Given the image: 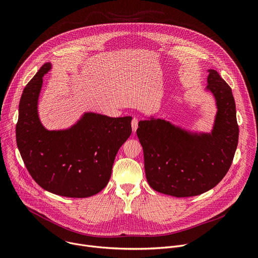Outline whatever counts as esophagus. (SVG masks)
<instances>
[{"mask_svg":"<svg viewBox=\"0 0 258 258\" xmlns=\"http://www.w3.org/2000/svg\"><path fill=\"white\" fill-rule=\"evenodd\" d=\"M138 123H139V119L136 118V117H134L133 120H132V128H133V132H134V133H135V132L137 131V128H138Z\"/></svg>","mask_w":258,"mask_h":258,"instance_id":"1","label":"esophagus"}]
</instances>
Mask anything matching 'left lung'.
I'll use <instances>...</instances> for the list:
<instances>
[{
	"instance_id": "8db88e82",
	"label": "left lung",
	"mask_w": 258,
	"mask_h": 258,
	"mask_svg": "<svg viewBox=\"0 0 258 258\" xmlns=\"http://www.w3.org/2000/svg\"><path fill=\"white\" fill-rule=\"evenodd\" d=\"M206 91L217 108L211 133H193L162 118L139 122L145 172L150 187L173 197L209 191L231 167L238 146L239 126L232 89L214 69H208Z\"/></svg>"
}]
</instances>
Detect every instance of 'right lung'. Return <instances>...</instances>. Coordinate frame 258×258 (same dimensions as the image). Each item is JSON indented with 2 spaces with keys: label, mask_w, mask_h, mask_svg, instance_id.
<instances>
[{
  "label": "right lung",
  "mask_w": 258,
  "mask_h": 258,
  "mask_svg": "<svg viewBox=\"0 0 258 258\" xmlns=\"http://www.w3.org/2000/svg\"><path fill=\"white\" fill-rule=\"evenodd\" d=\"M45 63L23 90L16 124V142L31 177L44 190L70 198H87L102 191L115 156L132 134V117H108L86 112L66 130L49 131L41 122L38 103Z\"/></svg>",
  "instance_id": "right-lung-1"
}]
</instances>
